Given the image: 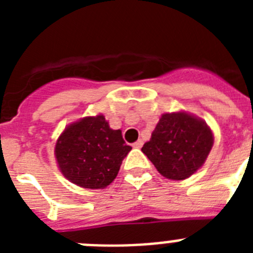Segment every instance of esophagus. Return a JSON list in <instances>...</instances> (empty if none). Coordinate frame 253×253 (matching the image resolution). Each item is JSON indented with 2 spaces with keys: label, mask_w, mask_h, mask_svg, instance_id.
Here are the masks:
<instances>
[{
  "label": "esophagus",
  "mask_w": 253,
  "mask_h": 253,
  "mask_svg": "<svg viewBox=\"0 0 253 253\" xmlns=\"http://www.w3.org/2000/svg\"><path fill=\"white\" fill-rule=\"evenodd\" d=\"M142 146H143V140H140V139L137 140V142L133 144L134 148H142Z\"/></svg>",
  "instance_id": "obj_1"
}]
</instances>
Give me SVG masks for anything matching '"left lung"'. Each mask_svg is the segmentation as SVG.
<instances>
[{"label":"left lung","mask_w":253,"mask_h":253,"mask_svg":"<svg viewBox=\"0 0 253 253\" xmlns=\"http://www.w3.org/2000/svg\"><path fill=\"white\" fill-rule=\"evenodd\" d=\"M213 143V133L203 119L185 111L166 113L142 152L163 177L180 181L204 165Z\"/></svg>","instance_id":"8db88e82"}]
</instances>
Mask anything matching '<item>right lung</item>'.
I'll list each match as a JSON object with an SVG mask.
<instances>
[{"label": "right lung", "instance_id": "right-lung-1", "mask_svg": "<svg viewBox=\"0 0 253 253\" xmlns=\"http://www.w3.org/2000/svg\"><path fill=\"white\" fill-rule=\"evenodd\" d=\"M131 147L122 130L109 126L105 116H86L69 124L55 143V160L64 177L84 189H104L118 176Z\"/></svg>", "mask_w": 253, "mask_h": 253}]
</instances>
